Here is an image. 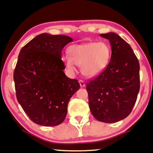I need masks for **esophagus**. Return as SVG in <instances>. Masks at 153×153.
Here are the masks:
<instances>
[{
    "label": "esophagus",
    "instance_id": "34e87169",
    "mask_svg": "<svg viewBox=\"0 0 153 153\" xmlns=\"http://www.w3.org/2000/svg\"><path fill=\"white\" fill-rule=\"evenodd\" d=\"M79 83H80V87H81V88L85 87V82L82 81V80H79Z\"/></svg>",
    "mask_w": 153,
    "mask_h": 153
}]
</instances>
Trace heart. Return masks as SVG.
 <instances>
[{
  "mask_svg": "<svg viewBox=\"0 0 153 153\" xmlns=\"http://www.w3.org/2000/svg\"><path fill=\"white\" fill-rule=\"evenodd\" d=\"M69 57L64 58L66 68L75 71V65L81 66V72L87 78H94L104 71L111 57V48L104 42L73 45L68 48Z\"/></svg>",
  "mask_w": 153,
  "mask_h": 153,
  "instance_id": "heart-1",
  "label": "heart"
}]
</instances>
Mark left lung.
Returning <instances> with one entry per match:
<instances>
[{"instance_id":"8db88e82","label":"left lung","mask_w":153,"mask_h":153,"mask_svg":"<svg viewBox=\"0 0 153 153\" xmlns=\"http://www.w3.org/2000/svg\"><path fill=\"white\" fill-rule=\"evenodd\" d=\"M109 40L111 60L104 71L86 85L92 115L115 123L131 113L140 91V64L130 45L114 32L101 34Z\"/></svg>"}]
</instances>
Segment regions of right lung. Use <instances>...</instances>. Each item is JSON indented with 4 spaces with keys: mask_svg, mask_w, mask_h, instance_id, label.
I'll use <instances>...</instances> for the list:
<instances>
[{
    "mask_svg": "<svg viewBox=\"0 0 153 153\" xmlns=\"http://www.w3.org/2000/svg\"><path fill=\"white\" fill-rule=\"evenodd\" d=\"M73 40L65 35L43 33L19 52L13 73L16 98L35 124L45 127L61 124L70 99L80 88L78 80L65 74L61 59L62 49Z\"/></svg>",
    "mask_w": 153,
    "mask_h": 153,
    "instance_id": "add662e5",
    "label": "right lung"
}]
</instances>
